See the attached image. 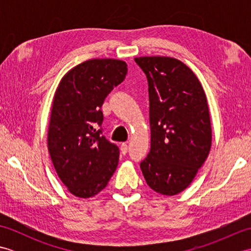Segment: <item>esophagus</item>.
I'll return each instance as SVG.
<instances>
[{"instance_id": "obj_1", "label": "esophagus", "mask_w": 251, "mask_h": 251, "mask_svg": "<svg viewBox=\"0 0 251 251\" xmlns=\"http://www.w3.org/2000/svg\"><path fill=\"white\" fill-rule=\"evenodd\" d=\"M127 151H128V146H127L126 143H122V145H121V153L124 154V155H125Z\"/></svg>"}]
</instances>
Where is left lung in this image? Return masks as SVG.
Listing matches in <instances>:
<instances>
[{
  "instance_id": "obj_1",
  "label": "left lung",
  "mask_w": 251,
  "mask_h": 251,
  "mask_svg": "<svg viewBox=\"0 0 251 251\" xmlns=\"http://www.w3.org/2000/svg\"><path fill=\"white\" fill-rule=\"evenodd\" d=\"M150 99L151 149L140 163L148 185L163 195L188 188L211 147L209 109L194 72L172 57H137Z\"/></svg>"
}]
</instances>
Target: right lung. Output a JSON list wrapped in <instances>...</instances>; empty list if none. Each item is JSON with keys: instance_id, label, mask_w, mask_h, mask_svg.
I'll return each instance as SVG.
<instances>
[{"instance_id": "1", "label": "right lung", "mask_w": 251, "mask_h": 251, "mask_svg": "<svg viewBox=\"0 0 251 251\" xmlns=\"http://www.w3.org/2000/svg\"><path fill=\"white\" fill-rule=\"evenodd\" d=\"M126 74L125 61L90 59L72 68L56 89L47 146L58 177L81 199L102 191L119 164V148L101 135V106Z\"/></svg>"}]
</instances>
